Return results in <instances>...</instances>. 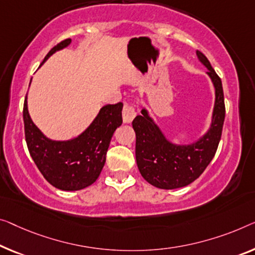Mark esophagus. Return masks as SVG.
<instances>
[{
	"mask_svg": "<svg viewBox=\"0 0 255 255\" xmlns=\"http://www.w3.org/2000/svg\"><path fill=\"white\" fill-rule=\"evenodd\" d=\"M136 110L132 104H126L123 110V119L125 124H130L136 117Z\"/></svg>",
	"mask_w": 255,
	"mask_h": 255,
	"instance_id": "34e87169",
	"label": "esophagus"
}]
</instances>
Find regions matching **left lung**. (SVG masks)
I'll list each match as a JSON object with an SVG mask.
<instances>
[{
  "label": "left lung",
  "mask_w": 255,
  "mask_h": 255,
  "mask_svg": "<svg viewBox=\"0 0 255 255\" xmlns=\"http://www.w3.org/2000/svg\"><path fill=\"white\" fill-rule=\"evenodd\" d=\"M197 56L207 67L215 88L212 125L206 134L189 145H177L165 137L145 109L142 110V116L132 120L139 173L144 180L159 189H176L192 183L210 165L221 139L226 117L221 79L203 52L197 51Z\"/></svg>",
  "instance_id": "8db88e82"
}]
</instances>
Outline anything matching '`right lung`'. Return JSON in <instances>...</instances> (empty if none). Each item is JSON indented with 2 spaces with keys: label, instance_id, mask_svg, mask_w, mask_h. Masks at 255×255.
I'll list each match as a JSON object with an SVG mask.
<instances>
[{
  "label": "right lung",
  "instance_id": "1",
  "mask_svg": "<svg viewBox=\"0 0 255 255\" xmlns=\"http://www.w3.org/2000/svg\"><path fill=\"white\" fill-rule=\"evenodd\" d=\"M71 39L59 42L44 57L67 47ZM123 103L108 104L101 109L90 126L70 140H52L40 131L30 119L27 96L24 102L25 138L29 154L43 177L55 188L75 191L89 187L103 169L106 152L116 129L123 124Z\"/></svg>",
  "mask_w": 255,
  "mask_h": 255
}]
</instances>
